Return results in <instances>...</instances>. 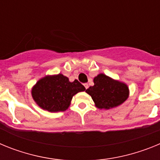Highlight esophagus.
Masks as SVG:
<instances>
[{
	"label": "esophagus",
	"instance_id": "obj_1",
	"mask_svg": "<svg viewBox=\"0 0 160 160\" xmlns=\"http://www.w3.org/2000/svg\"><path fill=\"white\" fill-rule=\"evenodd\" d=\"M84 87H85V88L87 89L89 87V85L87 84V83H84Z\"/></svg>",
	"mask_w": 160,
	"mask_h": 160
}]
</instances>
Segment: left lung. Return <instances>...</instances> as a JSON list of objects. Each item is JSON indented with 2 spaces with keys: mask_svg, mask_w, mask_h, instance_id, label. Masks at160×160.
I'll return each mask as SVG.
<instances>
[{
  "mask_svg": "<svg viewBox=\"0 0 160 160\" xmlns=\"http://www.w3.org/2000/svg\"><path fill=\"white\" fill-rule=\"evenodd\" d=\"M94 86L89 87L86 92L91 96L98 108H113L122 104L128 98L129 94L128 86L113 80L103 73L94 78Z\"/></svg>",
  "mask_w": 160,
  "mask_h": 160,
  "instance_id": "1",
  "label": "left lung"
}]
</instances>
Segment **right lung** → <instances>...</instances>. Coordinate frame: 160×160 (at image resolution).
<instances>
[{
	"label": "right lung",
	"instance_id": "add662e5",
	"mask_svg": "<svg viewBox=\"0 0 160 160\" xmlns=\"http://www.w3.org/2000/svg\"><path fill=\"white\" fill-rule=\"evenodd\" d=\"M86 88L78 80L73 82L62 74L46 76L37 82L32 90V98L44 110L50 112L64 111L72 98Z\"/></svg>",
	"mask_w": 160,
	"mask_h": 160
}]
</instances>
